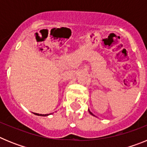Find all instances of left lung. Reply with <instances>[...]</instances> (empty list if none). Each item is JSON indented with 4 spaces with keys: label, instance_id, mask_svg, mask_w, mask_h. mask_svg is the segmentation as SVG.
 <instances>
[{
    "label": "left lung",
    "instance_id": "8db88e82",
    "mask_svg": "<svg viewBox=\"0 0 147 147\" xmlns=\"http://www.w3.org/2000/svg\"><path fill=\"white\" fill-rule=\"evenodd\" d=\"M89 112H90V111H89ZM90 113L91 114V115H93V113H91V112H90Z\"/></svg>",
    "mask_w": 147,
    "mask_h": 147
}]
</instances>
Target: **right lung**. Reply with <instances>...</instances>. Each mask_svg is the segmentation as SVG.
<instances>
[{"label":"right lung","mask_w":147,"mask_h":147,"mask_svg":"<svg viewBox=\"0 0 147 147\" xmlns=\"http://www.w3.org/2000/svg\"><path fill=\"white\" fill-rule=\"evenodd\" d=\"M35 115H42V116H45V115H48L47 114H45V115H44V114H38V113H34Z\"/></svg>","instance_id":"obj_1"}]
</instances>
